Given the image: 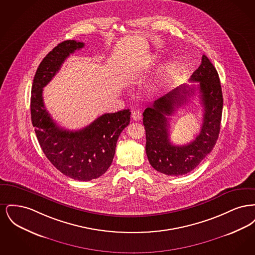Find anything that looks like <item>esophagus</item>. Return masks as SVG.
<instances>
[{
    "mask_svg": "<svg viewBox=\"0 0 255 255\" xmlns=\"http://www.w3.org/2000/svg\"><path fill=\"white\" fill-rule=\"evenodd\" d=\"M142 118V115H141V112L139 110H133L132 111V119L134 122H139Z\"/></svg>",
    "mask_w": 255,
    "mask_h": 255,
    "instance_id": "esophagus-1",
    "label": "esophagus"
}]
</instances>
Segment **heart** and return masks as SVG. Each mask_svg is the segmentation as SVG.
Wrapping results in <instances>:
<instances>
[{
	"label": "heart",
	"instance_id": "b5f03b06",
	"mask_svg": "<svg viewBox=\"0 0 255 255\" xmlns=\"http://www.w3.org/2000/svg\"><path fill=\"white\" fill-rule=\"evenodd\" d=\"M153 59H155V57H153ZM172 71H173L172 66L169 64H165L161 66V68L158 70L155 82L151 89L153 91H159L168 85L172 77Z\"/></svg>",
	"mask_w": 255,
	"mask_h": 255
}]
</instances>
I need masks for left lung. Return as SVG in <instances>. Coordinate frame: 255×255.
Returning <instances> with one entry per match:
<instances>
[{"mask_svg":"<svg viewBox=\"0 0 255 255\" xmlns=\"http://www.w3.org/2000/svg\"><path fill=\"white\" fill-rule=\"evenodd\" d=\"M191 82H199L204 108L203 124L194 140L174 145L169 138L168 118L182 107L195 93V86L176 88L157 99L143 112L146 132L145 150L152 167L168 176H181L195 169L211 152L218 139L223 111V94L218 73L204 54L200 67L192 73Z\"/></svg>","mask_w":255,"mask_h":255,"instance_id":"8db88e82","label":"left lung"}]
</instances>
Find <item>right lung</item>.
<instances>
[{
	"label": "right lung",
	"instance_id": "add662e5",
	"mask_svg": "<svg viewBox=\"0 0 255 255\" xmlns=\"http://www.w3.org/2000/svg\"><path fill=\"white\" fill-rule=\"evenodd\" d=\"M83 42L67 40L46 55L37 69L30 97L31 122L44 154L64 175L77 181H91L112 164L120 134L130 123L129 109L104 114L77 131H69L53 122L43 100V88L58 73L70 54Z\"/></svg>",
	"mask_w": 255,
	"mask_h": 255
}]
</instances>
